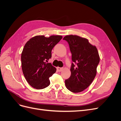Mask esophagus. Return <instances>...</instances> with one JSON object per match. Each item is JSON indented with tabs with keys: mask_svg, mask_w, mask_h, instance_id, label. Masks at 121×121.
Segmentation results:
<instances>
[{
	"mask_svg": "<svg viewBox=\"0 0 121 121\" xmlns=\"http://www.w3.org/2000/svg\"><path fill=\"white\" fill-rule=\"evenodd\" d=\"M56 69H57V70L58 72H61V71H63V68H60V67H57Z\"/></svg>",
	"mask_w": 121,
	"mask_h": 121,
	"instance_id": "esophagus-1",
	"label": "esophagus"
}]
</instances>
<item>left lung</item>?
<instances>
[{"mask_svg": "<svg viewBox=\"0 0 121 121\" xmlns=\"http://www.w3.org/2000/svg\"><path fill=\"white\" fill-rule=\"evenodd\" d=\"M68 42L72 53L70 77L65 80L67 88L78 93L86 89L94 79L100 57L95 46L88 40L77 35H67L63 38Z\"/></svg>", "mask_w": 121, "mask_h": 121, "instance_id": "1", "label": "left lung"}]
</instances>
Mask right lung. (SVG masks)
<instances>
[{"mask_svg":"<svg viewBox=\"0 0 121 121\" xmlns=\"http://www.w3.org/2000/svg\"><path fill=\"white\" fill-rule=\"evenodd\" d=\"M62 38L60 35L49 37L38 35L25 44L21 54L22 69L25 79L32 87L42 89L49 85V78L56 69L46 62L52 57L54 46Z\"/></svg>","mask_w":121,"mask_h":121,"instance_id":"obj_1","label":"right lung"}]
</instances>
